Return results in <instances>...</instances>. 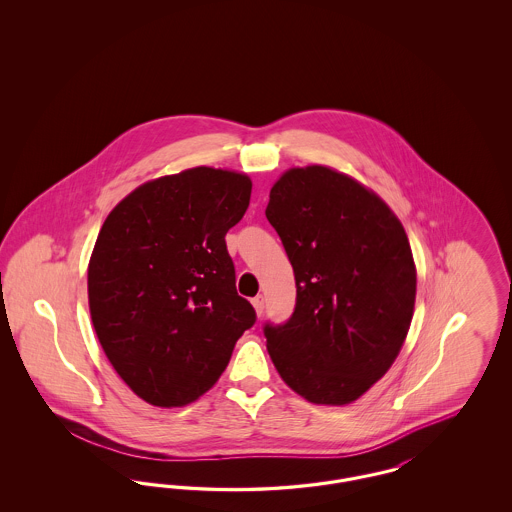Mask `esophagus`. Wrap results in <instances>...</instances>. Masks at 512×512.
<instances>
[{
  "label": "esophagus",
  "instance_id": "esophagus-1",
  "mask_svg": "<svg viewBox=\"0 0 512 512\" xmlns=\"http://www.w3.org/2000/svg\"><path fill=\"white\" fill-rule=\"evenodd\" d=\"M253 307H255V311H257V315L261 317L263 313H265V297L263 295H257V297H253Z\"/></svg>",
  "mask_w": 512,
  "mask_h": 512
}]
</instances>
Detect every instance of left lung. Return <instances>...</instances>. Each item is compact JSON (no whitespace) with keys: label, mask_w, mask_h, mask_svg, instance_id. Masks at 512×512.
I'll use <instances>...</instances> for the list:
<instances>
[{"label":"left lung","mask_w":512,"mask_h":512,"mask_svg":"<svg viewBox=\"0 0 512 512\" xmlns=\"http://www.w3.org/2000/svg\"><path fill=\"white\" fill-rule=\"evenodd\" d=\"M265 215L297 288L292 317L263 328L268 355L307 401L347 405L390 370L413 320L405 228L374 192L320 165L284 172Z\"/></svg>","instance_id":"left-lung-1"}]
</instances>
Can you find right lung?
Segmentation results:
<instances>
[{"instance_id":"obj_1","label":"right lung","mask_w":512,"mask_h":512,"mask_svg":"<svg viewBox=\"0 0 512 512\" xmlns=\"http://www.w3.org/2000/svg\"><path fill=\"white\" fill-rule=\"evenodd\" d=\"M249 197L245 174L195 167L142 184L99 230L92 322L117 374L155 407H184L211 390L257 320L236 292L224 240Z\"/></svg>"}]
</instances>
